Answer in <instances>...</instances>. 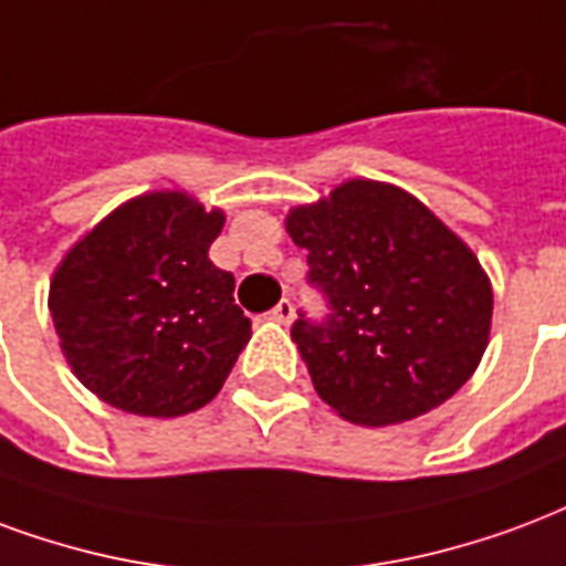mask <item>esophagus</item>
<instances>
[{
    "label": "esophagus",
    "mask_w": 566,
    "mask_h": 566,
    "mask_svg": "<svg viewBox=\"0 0 566 566\" xmlns=\"http://www.w3.org/2000/svg\"><path fill=\"white\" fill-rule=\"evenodd\" d=\"M270 317H272V321H275V324L287 326V324H291V321H294V303H291V300H282V303L272 308Z\"/></svg>",
    "instance_id": "esophagus-1"
}]
</instances>
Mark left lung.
Returning <instances> with one entry per match:
<instances>
[{
  "label": "left lung",
  "mask_w": 566,
  "mask_h": 566,
  "mask_svg": "<svg viewBox=\"0 0 566 566\" xmlns=\"http://www.w3.org/2000/svg\"><path fill=\"white\" fill-rule=\"evenodd\" d=\"M284 228L308 251L329 317L291 338L317 396L350 422L389 426L443 405L483 359L492 282L476 254L405 188L347 179Z\"/></svg>",
  "instance_id": "obj_1"
}]
</instances>
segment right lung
Masks as SVG:
<instances>
[{"label":"right lung","instance_id":"add662e5","mask_svg":"<svg viewBox=\"0 0 566 566\" xmlns=\"http://www.w3.org/2000/svg\"><path fill=\"white\" fill-rule=\"evenodd\" d=\"M221 228L224 212L186 191H146L71 245L48 308L83 387L165 420L219 396L251 338L233 275L209 261Z\"/></svg>","mask_w":566,"mask_h":566}]
</instances>
